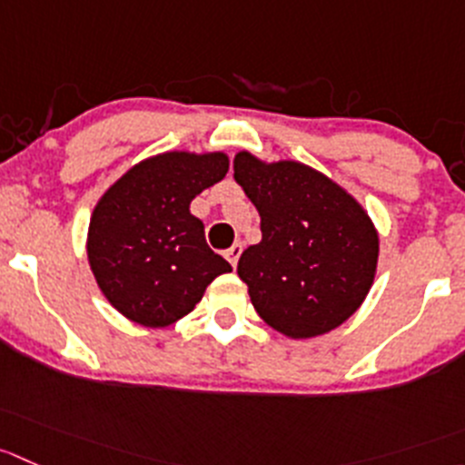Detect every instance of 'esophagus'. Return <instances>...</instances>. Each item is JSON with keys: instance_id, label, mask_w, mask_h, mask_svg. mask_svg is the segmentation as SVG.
Masks as SVG:
<instances>
[{"instance_id": "1", "label": "esophagus", "mask_w": 465, "mask_h": 465, "mask_svg": "<svg viewBox=\"0 0 465 465\" xmlns=\"http://www.w3.org/2000/svg\"><path fill=\"white\" fill-rule=\"evenodd\" d=\"M240 255H242V244H240V242H237V244H232L228 251H225V258H228V262L232 264V269L237 267V260H240Z\"/></svg>"}]
</instances>
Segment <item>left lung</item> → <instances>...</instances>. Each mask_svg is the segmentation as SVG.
Here are the masks:
<instances>
[{
    "mask_svg": "<svg viewBox=\"0 0 465 465\" xmlns=\"http://www.w3.org/2000/svg\"><path fill=\"white\" fill-rule=\"evenodd\" d=\"M235 180L260 212V244L237 273L251 303L287 338L329 333L358 311L372 287L379 235L342 187L299 162L235 157Z\"/></svg>",
    "mask_w": 465,
    "mask_h": 465,
    "instance_id": "left-lung-1",
    "label": "left lung"
}]
</instances>
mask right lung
<instances>
[{
    "label": "right lung",
    "instance_id": "obj_1",
    "mask_svg": "<svg viewBox=\"0 0 465 465\" xmlns=\"http://www.w3.org/2000/svg\"><path fill=\"white\" fill-rule=\"evenodd\" d=\"M228 173L223 153H163L136 163L100 198L88 225V262L109 303L159 329L192 312L219 273L189 203Z\"/></svg>",
    "mask_w": 465,
    "mask_h": 465
}]
</instances>
